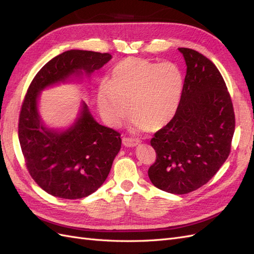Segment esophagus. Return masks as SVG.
Instances as JSON below:
<instances>
[{
  "label": "esophagus",
  "instance_id": "esophagus-1",
  "mask_svg": "<svg viewBox=\"0 0 254 254\" xmlns=\"http://www.w3.org/2000/svg\"><path fill=\"white\" fill-rule=\"evenodd\" d=\"M140 141L137 139H132V137H123V144H124L126 147H134V146L139 145Z\"/></svg>",
  "mask_w": 254,
  "mask_h": 254
}]
</instances>
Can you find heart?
<instances>
[{
	"label": "heart",
	"instance_id": "obj_1",
	"mask_svg": "<svg viewBox=\"0 0 254 254\" xmlns=\"http://www.w3.org/2000/svg\"><path fill=\"white\" fill-rule=\"evenodd\" d=\"M184 78L181 68L171 61L156 63L129 57L114 65L109 80L101 82L97 106L104 121L120 127L130 112L135 129L162 128L178 111ZM130 105H129L128 104Z\"/></svg>",
	"mask_w": 254,
	"mask_h": 254
}]
</instances>
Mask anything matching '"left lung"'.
I'll return each mask as SVG.
<instances>
[{
	"label": "left lung",
	"instance_id": "1",
	"mask_svg": "<svg viewBox=\"0 0 254 254\" xmlns=\"http://www.w3.org/2000/svg\"><path fill=\"white\" fill-rule=\"evenodd\" d=\"M187 75L178 111L150 140L157 159L148 170L156 188L183 195L201 188L230 155L235 129L231 96L210 59L191 49H178Z\"/></svg>",
	"mask_w": 254,
	"mask_h": 254
}]
</instances>
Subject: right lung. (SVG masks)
Instances as JSON below:
<instances>
[{"label": "right lung", "mask_w": 254, "mask_h": 254, "mask_svg": "<svg viewBox=\"0 0 254 254\" xmlns=\"http://www.w3.org/2000/svg\"><path fill=\"white\" fill-rule=\"evenodd\" d=\"M112 58L109 53L71 50L45 64L30 82L19 117V141L29 175L43 190L64 199L91 195L108 177L121 149V134L99 125L86 103L64 131L45 127L38 112L40 91L73 75L90 76Z\"/></svg>", "instance_id": "right-lung-1"}]
</instances>
